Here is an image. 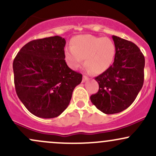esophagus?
Masks as SVG:
<instances>
[{
	"label": "esophagus",
	"mask_w": 156,
	"mask_h": 156,
	"mask_svg": "<svg viewBox=\"0 0 156 156\" xmlns=\"http://www.w3.org/2000/svg\"><path fill=\"white\" fill-rule=\"evenodd\" d=\"M87 80H89L88 77H87L86 75H83V79H82V82H83H83L87 81Z\"/></svg>",
	"instance_id": "obj_1"
}]
</instances>
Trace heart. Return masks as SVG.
Returning a JSON list of instances; mask_svg holds the SVG:
<instances>
[{"label":"heart","instance_id":"b5f03b06","mask_svg":"<svg viewBox=\"0 0 156 156\" xmlns=\"http://www.w3.org/2000/svg\"><path fill=\"white\" fill-rule=\"evenodd\" d=\"M71 49H66L65 58L72 68L78 69L83 64L95 74H101L109 67L115 55V45L108 37L81 35L73 37Z\"/></svg>","mask_w":156,"mask_h":156}]
</instances>
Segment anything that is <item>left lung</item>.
<instances>
[{"instance_id": "left-lung-1", "label": "left lung", "mask_w": 156, "mask_h": 156, "mask_svg": "<svg viewBox=\"0 0 156 156\" xmlns=\"http://www.w3.org/2000/svg\"><path fill=\"white\" fill-rule=\"evenodd\" d=\"M115 45L113 64L95 77L97 93L90 96L92 103L105 114L119 113L129 107L141 90L144 78L145 59L134 43L112 36Z\"/></svg>"}]
</instances>
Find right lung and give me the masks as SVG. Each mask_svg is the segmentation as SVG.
<instances>
[{
    "mask_svg": "<svg viewBox=\"0 0 156 156\" xmlns=\"http://www.w3.org/2000/svg\"><path fill=\"white\" fill-rule=\"evenodd\" d=\"M63 37L53 36L27 43L13 61L15 91L25 107L43 119L58 117L69 105L81 73L65 61Z\"/></svg>",
    "mask_w": 156,
    "mask_h": 156,
    "instance_id": "1",
    "label": "right lung"
}]
</instances>
